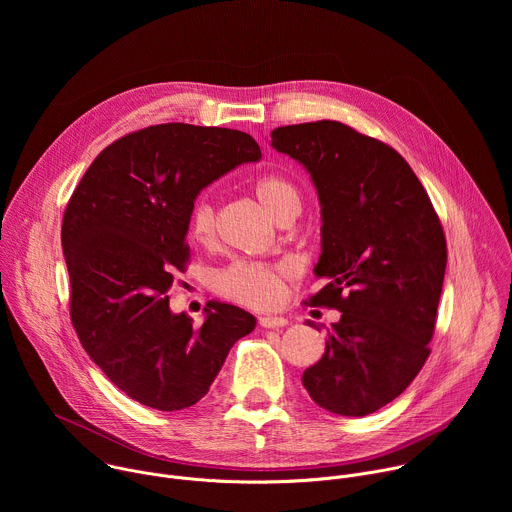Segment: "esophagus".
Listing matches in <instances>:
<instances>
[{
    "label": "esophagus",
    "mask_w": 512,
    "mask_h": 512,
    "mask_svg": "<svg viewBox=\"0 0 512 512\" xmlns=\"http://www.w3.org/2000/svg\"><path fill=\"white\" fill-rule=\"evenodd\" d=\"M259 324L263 328H283L287 324V320L283 316H271V314H263L259 316Z\"/></svg>",
    "instance_id": "obj_1"
}]
</instances>
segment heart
Returning a JSON list of instances; mask_svg holds the SVG:
<instances>
[{
  "label": "heart",
  "mask_w": 512,
  "mask_h": 512,
  "mask_svg": "<svg viewBox=\"0 0 512 512\" xmlns=\"http://www.w3.org/2000/svg\"><path fill=\"white\" fill-rule=\"evenodd\" d=\"M255 192L265 208L283 221L287 216H298L302 210L300 188L285 176H263L255 184ZM190 233L200 243H210L216 235V206L208 194H200L188 210ZM214 287L221 296L247 304V306H271L281 298V267L257 263V261H235L214 277Z\"/></svg>",
  "instance_id": "obj_1"
}]
</instances>
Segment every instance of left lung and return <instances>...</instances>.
<instances>
[{"mask_svg": "<svg viewBox=\"0 0 512 512\" xmlns=\"http://www.w3.org/2000/svg\"><path fill=\"white\" fill-rule=\"evenodd\" d=\"M271 145L306 168L320 200L314 273L326 285L310 304L342 312L302 383L330 413H375L429 356L448 261L442 223L411 166L340 121L277 127Z\"/></svg>", "mask_w": 512, "mask_h": 512, "instance_id": "8db88e82", "label": "left lung"}]
</instances>
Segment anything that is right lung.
Segmentation results:
<instances>
[{"label": "right lung", "instance_id": "obj_1", "mask_svg": "<svg viewBox=\"0 0 512 512\" xmlns=\"http://www.w3.org/2000/svg\"><path fill=\"white\" fill-rule=\"evenodd\" d=\"M261 160L237 129L162 123L105 148L62 218L70 318L91 360L133 401L160 411L198 403L249 312L208 302L202 326L170 310L174 271L188 261V210L202 188Z\"/></svg>", "mask_w": 512, "mask_h": 512}]
</instances>
